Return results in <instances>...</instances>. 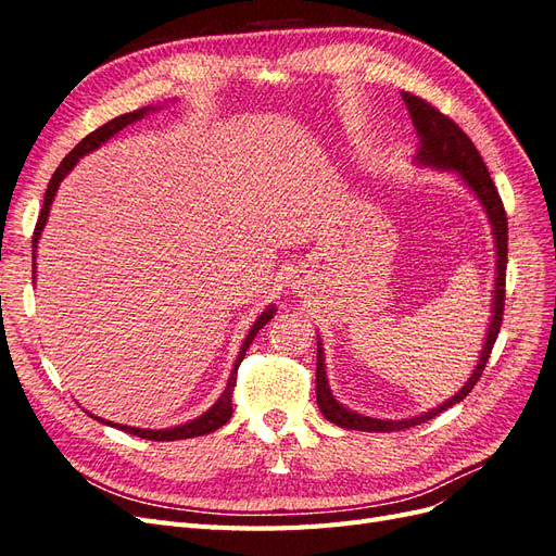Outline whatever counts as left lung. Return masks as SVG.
<instances>
[{
  "label": "left lung",
  "mask_w": 556,
  "mask_h": 556,
  "mask_svg": "<svg viewBox=\"0 0 556 556\" xmlns=\"http://www.w3.org/2000/svg\"><path fill=\"white\" fill-rule=\"evenodd\" d=\"M403 102H406L413 125L417 129L419 137V150H417V164L433 166V169H445L457 174L473 194L480 199V204L484 206L486 215H490V223L494 229V243H496V282H494V306H492V323L490 329H486V339L482 355L478 359V366L473 368V374L466 380L462 390L447 399L443 406L433 408L425 415H417L410 419H376V417H366L355 410H348L341 406L339 401L333 399L329 382H327V371H325V350L323 343L317 339V371H315V394H317V406L323 410V415L329 419V422L339 425L343 429H355V431H399V429H408L415 425H422L427 419H433L439 413L452 408L454 403H459L468 396V392L473 390L476 382L480 380L484 364L490 362L492 348L496 343V336L501 329V319H503V306H506V266H508V217L506 208H503V201L498 197L496 185L486 172V166L478 153V148L473 146L466 137V131L450 121L445 113H441L435 106H431L427 99L415 97L410 92H401Z\"/></svg>",
  "instance_id": "8db88e82"
}]
</instances>
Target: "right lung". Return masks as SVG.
Wrapping results in <instances>:
<instances>
[{"mask_svg":"<svg viewBox=\"0 0 556 556\" xmlns=\"http://www.w3.org/2000/svg\"><path fill=\"white\" fill-rule=\"evenodd\" d=\"M148 111H155V109H153V106H143V109H139V111H131V113L113 117V121H109L106 125H102L99 129H94L92 134H88V137L83 139V141L72 150V153L60 162V166L55 169L53 178H50V182H48V190H46V197H43V206H41V213H39L37 227H35V237H31V268L37 266V264H35V260H37V243H39V237H41V231H43V227H46L48 213H50V204H53V199H55V192H58V188H60L62 178L74 169V164H76L83 155L92 153L94 148L106 143V141L113 137V134L125 129L127 125L141 121V117H143ZM31 276H37V271L31 274ZM274 313H276V308L268 306V308L255 319V325L250 327V331H248V336H245V341H243V345H241V352H239L237 362H233V371L229 374L225 392L220 394V399H217L204 415H199L197 419H192V422H185V425H178V427H172V429H137V427H127V425H113V422H106V419L94 417V415H90V417L99 419V422H104V425H111V427H115V429H121V431H127V433H131V435H139V439H146V441H182V439H194V435H204V433H211V431H215V429H220L223 425H227V419H229L231 413H233V410H231V394H233V387H237L239 364L243 362L245 350L250 348V343L255 341L257 331L268 323V319L274 317Z\"/></svg>","mask_w":556,"mask_h":556,"instance_id":"obj_1","label":"right lung"}]
</instances>
